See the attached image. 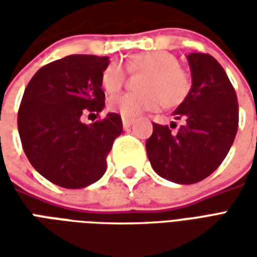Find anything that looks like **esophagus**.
I'll list each match as a JSON object with an SVG mask.
<instances>
[{"label":"esophagus","mask_w":257,"mask_h":257,"mask_svg":"<svg viewBox=\"0 0 257 257\" xmlns=\"http://www.w3.org/2000/svg\"><path fill=\"white\" fill-rule=\"evenodd\" d=\"M135 119H132V118H126V117H122V126L123 128H129L132 123H134Z\"/></svg>","instance_id":"34e87169"}]
</instances>
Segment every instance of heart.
I'll return each instance as SVG.
<instances>
[{"mask_svg":"<svg viewBox=\"0 0 257 257\" xmlns=\"http://www.w3.org/2000/svg\"><path fill=\"white\" fill-rule=\"evenodd\" d=\"M129 73H146L138 93H122L110 97L108 108L122 117L135 118L160 107L182 104L191 90L190 74L179 66L178 58L168 51H149L132 55L126 60ZM122 63L111 62L101 73V85L107 93H115L126 79Z\"/></svg>","mask_w":257,"mask_h":257,"instance_id":"obj_1","label":"heart"}]
</instances>
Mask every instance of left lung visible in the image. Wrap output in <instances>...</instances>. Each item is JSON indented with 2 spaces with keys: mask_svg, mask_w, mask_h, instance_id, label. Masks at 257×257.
Listing matches in <instances>:
<instances>
[{
  "mask_svg": "<svg viewBox=\"0 0 257 257\" xmlns=\"http://www.w3.org/2000/svg\"><path fill=\"white\" fill-rule=\"evenodd\" d=\"M193 85L173 111L183 119L178 132L153 123L147 157L161 178L179 184L198 183L219 168L238 131V101L224 68L208 53L187 56ZM176 126V123H175Z\"/></svg>",
  "mask_w": 257,
  "mask_h": 257,
  "instance_id": "obj_1",
  "label": "left lung"
}]
</instances>
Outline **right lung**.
Masks as SVG:
<instances>
[{
    "label": "right lung",
    "mask_w": 257,
    "mask_h": 257,
    "mask_svg": "<svg viewBox=\"0 0 257 257\" xmlns=\"http://www.w3.org/2000/svg\"><path fill=\"white\" fill-rule=\"evenodd\" d=\"M108 63L107 56L70 55L40 68L23 93L18 112L23 150L37 172L64 189L97 182L122 132L115 112L90 125L81 122L82 112L104 107L101 73Z\"/></svg>",
    "instance_id": "1"
}]
</instances>
